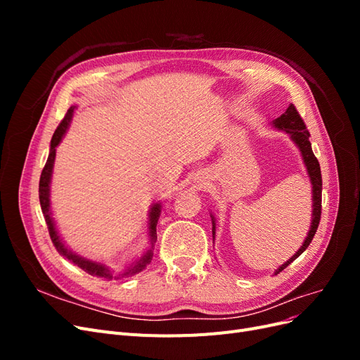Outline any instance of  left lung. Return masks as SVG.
Wrapping results in <instances>:
<instances>
[{
  "instance_id": "1",
  "label": "left lung",
  "mask_w": 360,
  "mask_h": 360,
  "mask_svg": "<svg viewBox=\"0 0 360 360\" xmlns=\"http://www.w3.org/2000/svg\"><path fill=\"white\" fill-rule=\"evenodd\" d=\"M271 126L278 130H282V132H287L291 138V141L300 151L302 160L304 163V168H307L308 177L311 181V188H312V216H311V226L309 231L304 237V240L302 243V246L299 248V250L294 254L291 258H288L284 264L279 266L274 275H278L279 271L284 270L287 266H290L294 259H296L299 255L303 254V250L309 246V243L312 242V238L315 236V231H317L319 224H320V217H321V171H320V163L317 160V158L314 156V151L309 143V132L307 126H304L302 117L299 115L297 110L294 108V105L291 103L287 111L282 114L281 117L275 118L271 122ZM212 217V233H213V242H214V236H216V217L213 216V213H210Z\"/></svg>"
}]
</instances>
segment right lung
<instances>
[{"label": "right lung", "instance_id": "right-lung-1", "mask_svg": "<svg viewBox=\"0 0 360 360\" xmlns=\"http://www.w3.org/2000/svg\"><path fill=\"white\" fill-rule=\"evenodd\" d=\"M76 110V105H72L66 117L63 118V122L60 123V126L57 127L56 132H53V136L51 139V148H49V156L46 160V165L41 171V176H40V183H39V200H40V207H41V212L43 216H45V221L48 225V230H49V236H51V240L56 246V249L60 252V255H63L66 259H69L70 263H73L75 266H78L79 269H82L86 274L96 276V278H103V279H115V278H124V276H132L139 274V271H143L150 263H151V258H153V246L158 240V236H156V225L159 221V216L162 212V204L160 201L155 202L151 205V209L148 210V217H147V231H148V248L144 250V254L132 259V263H129L124 266V269H122L118 271V274H114V270L111 267H108L103 263H99V261H93L85 258L79 254L73 252V250L66 245V242L63 240L60 237V233L57 230V225L56 221H53V216H52V209H51V181H52V171H53V162H56V156H57V147L61 143L63 136L66 135L68 129L72 123V118H73V112Z\"/></svg>", "mask_w": 360, "mask_h": 360}]
</instances>
